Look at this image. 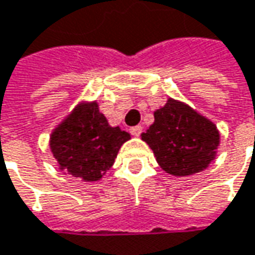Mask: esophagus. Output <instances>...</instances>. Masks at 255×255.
I'll use <instances>...</instances> for the list:
<instances>
[{"label": "esophagus", "mask_w": 255, "mask_h": 255, "mask_svg": "<svg viewBox=\"0 0 255 255\" xmlns=\"http://www.w3.org/2000/svg\"><path fill=\"white\" fill-rule=\"evenodd\" d=\"M130 133H132L133 136H140V133H142V126H133V128H130Z\"/></svg>", "instance_id": "esophagus-1"}]
</instances>
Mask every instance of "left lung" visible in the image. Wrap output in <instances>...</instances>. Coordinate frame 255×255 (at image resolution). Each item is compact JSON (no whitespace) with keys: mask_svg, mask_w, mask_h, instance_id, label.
I'll list each match as a JSON object with an SVG mask.
<instances>
[{"mask_svg":"<svg viewBox=\"0 0 255 255\" xmlns=\"http://www.w3.org/2000/svg\"><path fill=\"white\" fill-rule=\"evenodd\" d=\"M142 139L166 173L189 176L204 170L213 162L220 134L214 123L170 98L154 112V123Z\"/></svg>","mask_w":255,"mask_h":255,"instance_id":"obj_1","label":"left lung"}]
</instances>
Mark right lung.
<instances>
[{"label": "right lung", "mask_w": 255, "mask_h": 255, "mask_svg": "<svg viewBox=\"0 0 255 255\" xmlns=\"http://www.w3.org/2000/svg\"><path fill=\"white\" fill-rule=\"evenodd\" d=\"M130 134L112 128L98 103L79 105L51 134V150L59 169L85 181H96L112 167Z\"/></svg>", "instance_id": "1"}]
</instances>
